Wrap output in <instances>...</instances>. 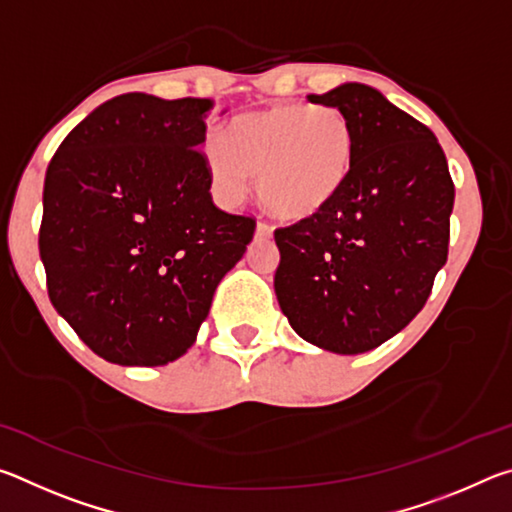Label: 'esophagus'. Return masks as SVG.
I'll list each match as a JSON object with an SVG mask.
<instances>
[{
	"label": "esophagus",
	"mask_w": 512,
	"mask_h": 512,
	"mask_svg": "<svg viewBox=\"0 0 512 512\" xmlns=\"http://www.w3.org/2000/svg\"><path fill=\"white\" fill-rule=\"evenodd\" d=\"M271 235H273V228H271V225L259 221V223H257V230H255V237L264 241V239H271Z\"/></svg>",
	"instance_id": "1"
}]
</instances>
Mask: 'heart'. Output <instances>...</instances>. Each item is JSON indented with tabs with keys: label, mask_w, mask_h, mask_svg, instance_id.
Here are the masks:
<instances>
[{
	"label": "heart",
	"mask_w": 512,
	"mask_h": 512,
	"mask_svg": "<svg viewBox=\"0 0 512 512\" xmlns=\"http://www.w3.org/2000/svg\"><path fill=\"white\" fill-rule=\"evenodd\" d=\"M354 160V131L339 108L284 103L244 112L205 142V169L216 196L239 203L257 176L273 214L302 221L332 201Z\"/></svg>",
	"instance_id": "1"
}]
</instances>
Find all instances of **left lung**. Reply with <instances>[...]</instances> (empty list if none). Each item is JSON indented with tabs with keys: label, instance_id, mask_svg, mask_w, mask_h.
<instances>
[{
	"label": "left lung",
	"instance_id": "1",
	"mask_svg": "<svg viewBox=\"0 0 512 512\" xmlns=\"http://www.w3.org/2000/svg\"><path fill=\"white\" fill-rule=\"evenodd\" d=\"M311 103L339 108L354 160L323 210L275 230V296L291 327L336 354L377 348L418 316L447 262L454 183L427 126L379 90L343 83Z\"/></svg>",
	"mask_w": 512,
	"mask_h": 512
}]
</instances>
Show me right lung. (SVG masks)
Segmentation results:
<instances>
[{
	"mask_svg": "<svg viewBox=\"0 0 512 512\" xmlns=\"http://www.w3.org/2000/svg\"><path fill=\"white\" fill-rule=\"evenodd\" d=\"M210 110V99L119 94L65 137L47 167L38 246L49 300L110 363L183 357L253 241L255 219L212 203Z\"/></svg>",
	"mask_w": 512,
	"mask_h": 512,
	"instance_id": "obj_1",
	"label": "right lung"
}]
</instances>
